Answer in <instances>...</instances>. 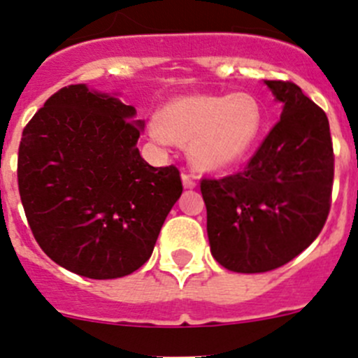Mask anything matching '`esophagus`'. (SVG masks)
<instances>
[{"instance_id": "esophagus-1", "label": "esophagus", "mask_w": 358, "mask_h": 358, "mask_svg": "<svg viewBox=\"0 0 358 358\" xmlns=\"http://www.w3.org/2000/svg\"><path fill=\"white\" fill-rule=\"evenodd\" d=\"M182 180H183V187H185V189H194V187L197 185V180H195V176L190 175V173H187V171L182 173Z\"/></svg>"}]
</instances>
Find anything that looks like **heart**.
<instances>
[{"mask_svg":"<svg viewBox=\"0 0 358 358\" xmlns=\"http://www.w3.org/2000/svg\"><path fill=\"white\" fill-rule=\"evenodd\" d=\"M264 129V111L252 94H195L171 101L149 122L157 144H190V157L202 169L235 164L254 148Z\"/></svg>","mask_w":358,"mask_h":358,"instance_id":"b5f03b06","label":"heart"}]
</instances>
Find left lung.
Listing matches in <instances>:
<instances>
[{
	"mask_svg": "<svg viewBox=\"0 0 358 358\" xmlns=\"http://www.w3.org/2000/svg\"><path fill=\"white\" fill-rule=\"evenodd\" d=\"M264 82L283 103L280 122L242 171L201 180L213 257L236 273H266L295 259L331 209L328 116L293 82Z\"/></svg>",
	"mask_w": 358,
	"mask_h": 358,
	"instance_id": "obj_1",
	"label": "left lung"
}]
</instances>
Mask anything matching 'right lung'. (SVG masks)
I'll list each match as a JSON object with an SVG mask.
<instances>
[{
	"mask_svg": "<svg viewBox=\"0 0 358 358\" xmlns=\"http://www.w3.org/2000/svg\"><path fill=\"white\" fill-rule=\"evenodd\" d=\"M134 116V106L77 84L52 94L22 131L18 192L34 238L92 280L145 264L183 192L178 168L141 157Z\"/></svg>",
	"mask_w": 358,
	"mask_h": 358,
	"instance_id": "1",
	"label": "right lung"
}]
</instances>
